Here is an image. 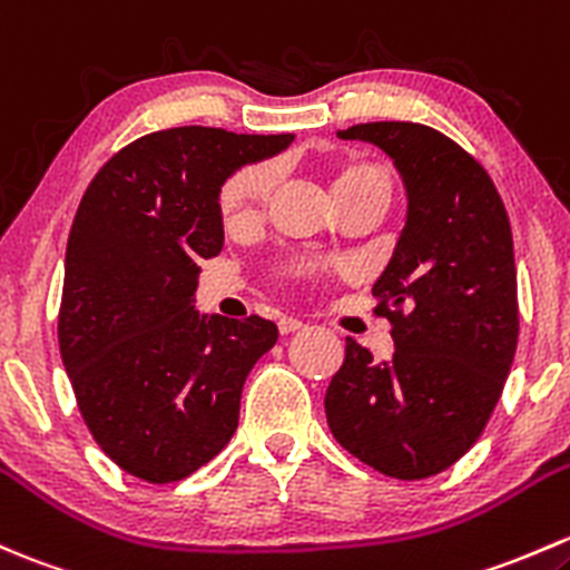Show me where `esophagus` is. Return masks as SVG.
<instances>
[{
  "label": "esophagus",
  "mask_w": 570,
  "mask_h": 570,
  "mask_svg": "<svg viewBox=\"0 0 570 570\" xmlns=\"http://www.w3.org/2000/svg\"><path fill=\"white\" fill-rule=\"evenodd\" d=\"M303 322L301 320H295V316H281L278 320V331H281V335H289V333H297V331H303Z\"/></svg>",
  "instance_id": "obj_1"
}]
</instances>
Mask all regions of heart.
Listing matches in <instances>:
<instances>
[{"label": "heart", "instance_id": "1", "mask_svg": "<svg viewBox=\"0 0 570 570\" xmlns=\"http://www.w3.org/2000/svg\"><path fill=\"white\" fill-rule=\"evenodd\" d=\"M275 179H278V166L269 164V160L245 166L235 177L226 179L224 190H220V215H224L226 224H254L262 215V209H265L269 194H273ZM333 190L338 199L371 194V190H380V194L391 196V177H387V171L382 166L357 160V164H344L335 171ZM297 273H305V267H297Z\"/></svg>", "mask_w": 570, "mask_h": 570}]
</instances>
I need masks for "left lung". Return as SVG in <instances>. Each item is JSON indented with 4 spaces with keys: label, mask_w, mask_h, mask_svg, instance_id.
Returning a JSON list of instances; mask_svg holds the SVG:
<instances>
[{
    "label": "left lung",
    "mask_w": 570,
    "mask_h": 570,
    "mask_svg": "<svg viewBox=\"0 0 570 570\" xmlns=\"http://www.w3.org/2000/svg\"><path fill=\"white\" fill-rule=\"evenodd\" d=\"M406 188V224L374 284L393 361L346 338L325 395L341 448L399 481L448 470L487 429L519 341L517 265L505 205L481 164L440 130L365 122Z\"/></svg>",
    "instance_id": "1"
}]
</instances>
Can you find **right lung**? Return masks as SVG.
Wrapping results in <instances>:
<instances>
[{"label":"right lung","instance_id":"right-lung-1","mask_svg":"<svg viewBox=\"0 0 570 570\" xmlns=\"http://www.w3.org/2000/svg\"><path fill=\"white\" fill-rule=\"evenodd\" d=\"M292 141L158 130L106 160L76 209L59 352L100 451L141 481H183L224 451L245 376L278 338L262 316H202L194 295L224 248L220 185Z\"/></svg>","mask_w":570,"mask_h":570}]
</instances>
